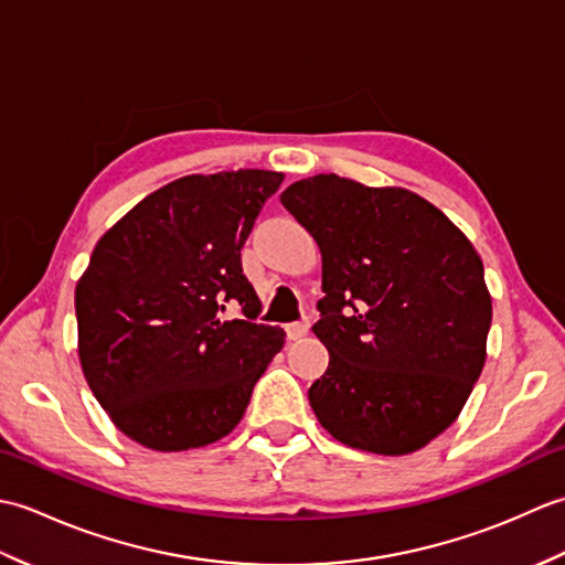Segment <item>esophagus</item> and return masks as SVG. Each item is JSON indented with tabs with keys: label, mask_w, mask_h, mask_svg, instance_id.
Masks as SVG:
<instances>
[{
	"label": "esophagus",
	"mask_w": 565,
	"mask_h": 565,
	"mask_svg": "<svg viewBox=\"0 0 565 565\" xmlns=\"http://www.w3.org/2000/svg\"><path fill=\"white\" fill-rule=\"evenodd\" d=\"M308 330H310V326L306 320L303 322H289V326H286V338L301 340V338H306Z\"/></svg>",
	"instance_id": "obj_1"
}]
</instances>
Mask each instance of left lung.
I'll use <instances>...</instances> for the list:
<instances>
[{
    "label": "left lung",
    "mask_w": 565,
    "mask_h": 565,
    "mask_svg": "<svg viewBox=\"0 0 565 565\" xmlns=\"http://www.w3.org/2000/svg\"><path fill=\"white\" fill-rule=\"evenodd\" d=\"M322 255L316 338L330 364L308 391L352 449L403 456L439 437L486 364L493 301L483 262L423 196L316 174L281 194Z\"/></svg>",
    "instance_id": "1"
}]
</instances>
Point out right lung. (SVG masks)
Returning a JSON list of instances; mask_svg holds the SVG:
<instances>
[{
    "mask_svg": "<svg viewBox=\"0 0 565 565\" xmlns=\"http://www.w3.org/2000/svg\"><path fill=\"white\" fill-rule=\"evenodd\" d=\"M281 172L189 174L152 191L102 235L75 289L77 352L94 398L154 451L231 435L284 347L239 249ZM225 305L245 319L227 321Z\"/></svg>",
    "mask_w": 565,
    "mask_h": 565,
    "instance_id": "add662e5",
    "label": "right lung"
}]
</instances>
